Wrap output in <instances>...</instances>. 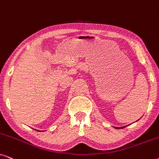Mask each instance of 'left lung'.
Listing matches in <instances>:
<instances>
[{
  "label": "left lung",
  "mask_w": 159,
  "mask_h": 159,
  "mask_svg": "<svg viewBox=\"0 0 159 159\" xmlns=\"http://www.w3.org/2000/svg\"><path fill=\"white\" fill-rule=\"evenodd\" d=\"M125 127H127V126H125V127H115L116 129H121V128H125Z\"/></svg>",
  "instance_id": "left-lung-1"
}]
</instances>
